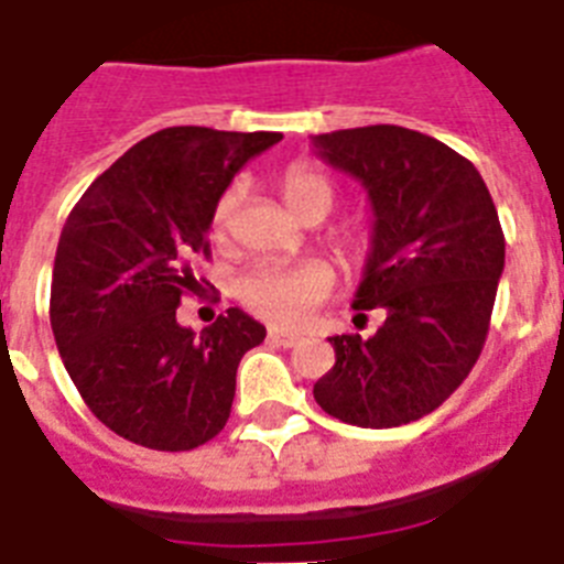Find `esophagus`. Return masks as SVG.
Returning <instances> with one entry per match:
<instances>
[{
  "label": "esophagus",
  "mask_w": 564,
  "mask_h": 564,
  "mask_svg": "<svg viewBox=\"0 0 564 564\" xmlns=\"http://www.w3.org/2000/svg\"><path fill=\"white\" fill-rule=\"evenodd\" d=\"M268 339H271V343H276V346H282V348H293L296 343H300V334L285 332V328H271V332H268Z\"/></svg>",
  "instance_id": "34e87169"
}]
</instances>
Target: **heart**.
Masks as SVG:
<instances>
[{
    "instance_id": "1",
    "label": "heart",
    "mask_w": 564,
    "mask_h": 564,
    "mask_svg": "<svg viewBox=\"0 0 564 564\" xmlns=\"http://www.w3.org/2000/svg\"><path fill=\"white\" fill-rule=\"evenodd\" d=\"M245 187L241 181H232L225 193L218 195L213 207V232L225 236L232 225V216L241 204ZM282 198L288 207L302 218H319L323 221L334 207V187L323 172L311 166H291L282 175ZM339 253L357 262L369 250V232L366 230H346L337 236ZM334 273L325 262H300V264H276V262H253L236 276V296L248 311L262 316L268 323L293 325L302 316L316 308L319 302L332 293Z\"/></svg>"
}]
</instances>
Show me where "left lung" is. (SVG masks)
Returning <instances> with one entry per match:
<instances>
[{
	"instance_id": "left-lung-1",
	"label": "left lung",
	"mask_w": 564,
	"mask_h": 564,
	"mask_svg": "<svg viewBox=\"0 0 564 564\" xmlns=\"http://www.w3.org/2000/svg\"><path fill=\"white\" fill-rule=\"evenodd\" d=\"M314 147L369 193L375 227L355 311L386 314L371 337H332L337 362L314 398L351 426H403L435 412L481 355L505 271L499 213L476 166L415 129H339Z\"/></svg>"
}]
</instances>
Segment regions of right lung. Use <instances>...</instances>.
Returning <instances> with one entry per match:
<instances>
[{"mask_svg":"<svg viewBox=\"0 0 564 564\" xmlns=\"http://www.w3.org/2000/svg\"><path fill=\"white\" fill-rule=\"evenodd\" d=\"M279 132L170 126L134 143L83 193L59 232L51 332L100 423L132 444L184 453L225 430L245 351L264 325L239 308L202 334L175 319L209 256L213 207Z\"/></svg>","mask_w":564,"mask_h":564,"instance_id":"1","label":"right lung"}]
</instances>
